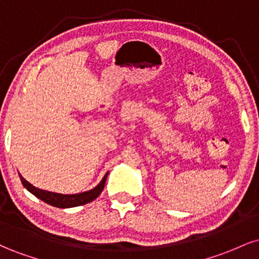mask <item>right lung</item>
I'll return each instance as SVG.
<instances>
[{"instance_id": "obj_1", "label": "right lung", "mask_w": 259, "mask_h": 259, "mask_svg": "<svg viewBox=\"0 0 259 259\" xmlns=\"http://www.w3.org/2000/svg\"><path fill=\"white\" fill-rule=\"evenodd\" d=\"M107 177H108V171L105 174V177L102 178V180L100 181V184H97L94 189L88 190V191L79 192V194H73V195H64V194H57V192H51L46 191V190H41L31 185L29 181H26L22 175H19L20 181H22L23 186L28 190L30 194H32L35 197L40 198L41 201H44L45 203L50 204V206L57 207V208H72V207H78L82 206V204L90 203L91 201H94L95 198H97L102 192L103 187H105Z\"/></svg>"}]
</instances>
